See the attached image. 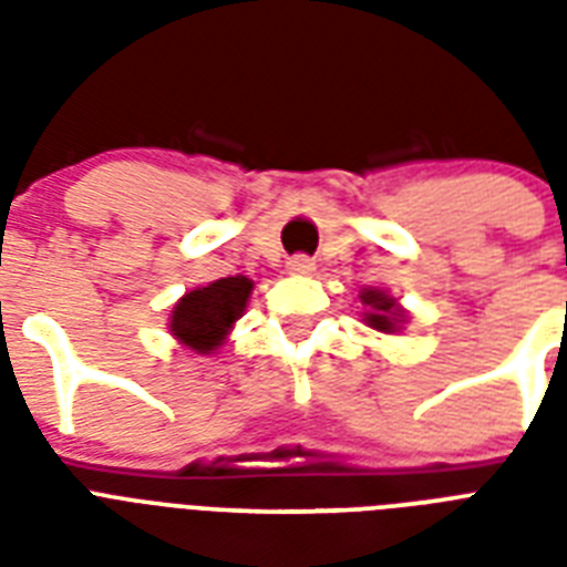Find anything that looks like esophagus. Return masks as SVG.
I'll list each match as a JSON object with an SVG mask.
<instances>
[{"label":"esophagus","mask_w":567,"mask_h":567,"mask_svg":"<svg viewBox=\"0 0 567 567\" xmlns=\"http://www.w3.org/2000/svg\"><path fill=\"white\" fill-rule=\"evenodd\" d=\"M288 270H291L293 276H309L311 270H315V261H311L309 256H291L288 258Z\"/></svg>","instance_id":"obj_1"}]
</instances>
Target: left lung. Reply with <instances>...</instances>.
Here are the masks:
<instances>
[{"label": "left lung", "instance_id": "1", "mask_svg": "<svg viewBox=\"0 0 567 567\" xmlns=\"http://www.w3.org/2000/svg\"><path fill=\"white\" fill-rule=\"evenodd\" d=\"M362 302L364 306H371V311H368V323H371L373 329H379V332H394L400 318H403L400 309L394 306V300H388L382 291H364Z\"/></svg>", "mask_w": 567, "mask_h": 567}]
</instances>
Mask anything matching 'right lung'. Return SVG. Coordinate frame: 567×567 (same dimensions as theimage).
<instances>
[{
    "instance_id": "right-lung-1",
    "label": "right lung",
    "mask_w": 567,
    "mask_h": 567,
    "mask_svg": "<svg viewBox=\"0 0 567 567\" xmlns=\"http://www.w3.org/2000/svg\"><path fill=\"white\" fill-rule=\"evenodd\" d=\"M252 282L247 276H226L208 288L185 293L173 309L171 332L196 353H212L247 309Z\"/></svg>"
}]
</instances>
